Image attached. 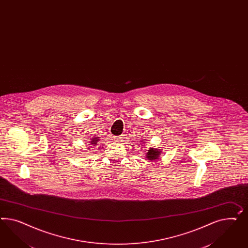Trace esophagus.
<instances>
[{
  "label": "esophagus",
  "instance_id": "1",
  "mask_svg": "<svg viewBox=\"0 0 248 248\" xmlns=\"http://www.w3.org/2000/svg\"><path fill=\"white\" fill-rule=\"evenodd\" d=\"M115 139V140L116 141H122V140H123V137H121V136H118V137H115L114 138Z\"/></svg>",
  "mask_w": 248,
  "mask_h": 248
}]
</instances>
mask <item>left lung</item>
Here are the masks:
<instances>
[{
  "mask_svg": "<svg viewBox=\"0 0 248 248\" xmlns=\"http://www.w3.org/2000/svg\"><path fill=\"white\" fill-rule=\"evenodd\" d=\"M159 154H160V150H158V149H149L148 150L146 157L149 158V160H155L156 158H157V156H159Z\"/></svg>",
  "mask_w": 248,
  "mask_h": 248,
  "instance_id": "left-lung-1",
  "label": "left lung"
}]
</instances>
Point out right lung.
I'll list each match as a JSON object with an SVG mask.
<instances>
[{
	"label": "right lung",
	"mask_w": 248,
	"mask_h": 248,
	"mask_svg": "<svg viewBox=\"0 0 248 248\" xmlns=\"http://www.w3.org/2000/svg\"><path fill=\"white\" fill-rule=\"evenodd\" d=\"M95 140H97V139H95ZM96 143H97V142H95L94 140H92V144H96Z\"/></svg>",
	"instance_id": "right-lung-1"
}]
</instances>
